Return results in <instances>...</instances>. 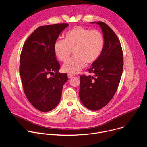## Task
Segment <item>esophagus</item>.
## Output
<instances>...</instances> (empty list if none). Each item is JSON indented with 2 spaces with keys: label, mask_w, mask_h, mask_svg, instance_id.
<instances>
[{
  "label": "esophagus",
  "mask_w": 147,
  "mask_h": 147,
  "mask_svg": "<svg viewBox=\"0 0 147 147\" xmlns=\"http://www.w3.org/2000/svg\"><path fill=\"white\" fill-rule=\"evenodd\" d=\"M74 76H75V75H74V74H69L67 75V76H68L69 78H71L74 77Z\"/></svg>",
  "instance_id": "34e87169"
}]
</instances>
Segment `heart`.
Listing matches in <instances>:
<instances>
[{
	"label": "heart",
	"mask_w": 147,
	"mask_h": 147,
	"mask_svg": "<svg viewBox=\"0 0 147 147\" xmlns=\"http://www.w3.org/2000/svg\"><path fill=\"white\" fill-rule=\"evenodd\" d=\"M105 46L102 34L97 30H90L81 26H76L69 30L64 40L56 41L53 50L57 58L66 62L73 50L74 56L63 66L67 74L78 73L85 64L91 65L100 57Z\"/></svg>",
	"instance_id": "1"
}]
</instances>
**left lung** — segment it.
I'll use <instances>...</instances> for the list:
<instances>
[{
  "mask_svg": "<svg viewBox=\"0 0 147 147\" xmlns=\"http://www.w3.org/2000/svg\"><path fill=\"white\" fill-rule=\"evenodd\" d=\"M96 22L102 31L104 49L99 59L88 70L93 76L81 75L79 92L82 104L91 110L101 109L113 97L123 67L122 49L116 34L105 22Z\"/></svg>",
  "mask_w": 147,
  "mask_h": 147,
  "instance_id": "1",
  "label": "left lung"
}]
</instances>
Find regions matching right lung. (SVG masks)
Returning <instances> with one entry per match:
<instances>
[{"instance_id":"1","label":"right lung","mask_w":147,"mask_h":147,"mask_svg":"<svg viewBox=\"0 0 147 147\" xmlns=\"http://www.w3.org/2000/svg\"><path fill=\"white\" fill-rule=\"evenodd\" d=\"M68 25L60 23L37 28L21 51L20 74L24 91L31 104L41 111H49L57 106L68 80L66 74L59 73L60 64L53 50L59 34Z\"/></svg>"}]
</instances>
